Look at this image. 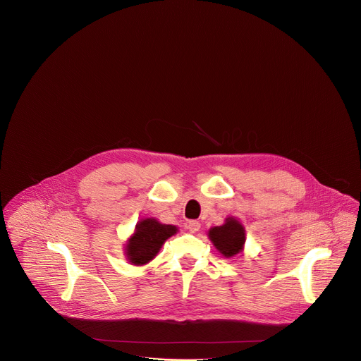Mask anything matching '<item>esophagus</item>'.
<instances>
[{"label": "esophagus", "instance_id": "esophagus-1", "mask_svg": "<svg viewBox=\"0 0 361 361\" xmlns=\"http://www.w3.org/2000/svg\"><path fill=\"white\" fill-rule=\"evenodd\" d=\"M200 228H201V224H200L198 221H188V222L185 224V229H188V231L192 232V233H195L197 231H200Z\"/></svg>", "mask_w": 361, "mask_h": 361}]
</instances>
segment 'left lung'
<instances>
[{
    "mask_svg": "<svg viewBox=\"0 0 361 361\" xmlns=\"http://www.w3.org/2000/svg\"><path fill=\"white\" fill-rule=\"evenodd\" d=\"M215 247L225 256L232 257L240 253L245 245V229L233 218H228L225 225L215 226L208 233Z\"/></svg>",
    "mask_w": 361,
    "mask_h": 361,
    "instance_id": "8db88e82",
    "label": "left lung"
}]
</instances>
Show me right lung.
<instances>
[{
    "instance_id": "add662e5",
    "label": "right lung",
    "mask_w": 361,
    "mask_h": 361,
    "mask_svg": "<svg viewBox=\"0 0 361 361\" xmlns=\"http://www.w3.org/2000/svg\"><path fill=\"white\" fill-rule=\"evenodd\" d=\"M176 232V226L160 224L152 218L140 221L126 246L129 262L137 266L149 263L159 253L163 243Z\"/></svg>"
}]
</instances>
